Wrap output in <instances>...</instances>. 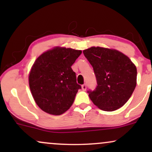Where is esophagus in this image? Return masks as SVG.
Listing matches in <instances>:
<instances>
[{"label": "esophagus", "instance_id": "obj_1", "mask_svg": "<svg viewBox=\"0 0 152 152\" xmlns=\"http://www.w3.org/2000/svg\"><path fill=\"white\" fill-rule=\"evenodd\" d=\"M81 88H82V90H83V91H86V88H87L86 84H83V85H82V86H81Z\"/></svg>", "mask_w": 152, "mask_h": 152}]
</instances>
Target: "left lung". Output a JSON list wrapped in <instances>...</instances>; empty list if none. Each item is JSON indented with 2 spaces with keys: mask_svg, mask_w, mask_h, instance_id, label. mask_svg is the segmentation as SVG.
<instances>
[{
  "mask_svg": "<svg viewBox=\"0 0 152 152\" xmlns=\"http://www.w3.org/2000/svg\"><path fill=\"white\" fill-rule=\"evenodd\" d=\"M94 69L95 90L91 100L103 111H113L127 102L137 85V68L128 56L114 49L91 47L83 51Z\"/></svg>",
  "mask_w": 152,
  "mask_h": 152,
  "instance_id": "obj_1",
  "label": "left lung"
}]
</instances>
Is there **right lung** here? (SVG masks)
<instances>
[{"mask_svg": "<svg viewBox=\"0 0 152 152\" xmlns=\"http://www.w3.org/2000/svg\"><path fill=\"white\" fill-rule=\"evenodd\" d=\"M81 53V50L55 47L34 62L28 76L29 86L36 104L43 111L61 115L73 104L81 86L76 83L71 66Z\"/></svg>", "mask_w": 152, "mask_h": 152, "instance_id": "add662e5", "label": "right lung"}]
</instances>
